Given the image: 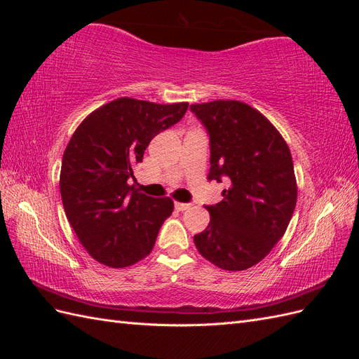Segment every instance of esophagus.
Wrapping results in <instances>:
<instances>
[{
	"instance_id": "1",
	"label": "esophagus",
	"mask_w": 359,
	"mask_h": 359,
	"mask_svg": "<svg viewBox=\"0 0 359 359\" xmlns=\"http://www.w3.org/2000/svg\"><path fill=\"white\" fill-rule=\"evenodd\" d=\"M191 206V203H182V202H175V208L178 210V211H186V210H189Z\"/></svg>"
}]
</instances>
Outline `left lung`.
Segmentation results:
<instances>
[{
  "instance_id": "8db88e82",
  "label": "left lung",
  "mask_w": 359,
  "mask_h": 359,
  "mask_svg": "<svg viewBox=\"0 0 359 359\" xmlns=\"http://www.w3.org/2000/svg\"><path fill=\"white\" fill-rule=\"evenodd\" d=\"M210 136L208 180L229 181L223 201L206 205L210 224L194 245L211 264L244 271L260 262L285 235L297 205L287 144L253 107L236 100L191 104Z\"/></svg>"
}]
</instances>
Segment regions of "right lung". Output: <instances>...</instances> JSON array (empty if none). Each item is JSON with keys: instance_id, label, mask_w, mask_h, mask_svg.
Instances as JSON below:
<instances>
[{"instance_id": "add662e5", "label": "right lung", "mask_w": 359, "mask_h": 359, "mask_svg": "<svg viewBox=\"0 0 359 359\" xmlns=\"http://www.w3.org/2000/svg\"><path fill=\"white\" fill-rule=\"evenodd\" d=\"M187 107L123 97L76 128L62 156L60 191L76 236L97 262L123 268L153 250L173 202L139 193L130 180L151 139L177 124Z\"/></svg>"}]
</instances>
